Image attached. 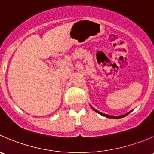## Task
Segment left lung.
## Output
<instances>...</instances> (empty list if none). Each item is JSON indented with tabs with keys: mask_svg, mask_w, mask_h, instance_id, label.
I'll list each match as a JSON object with an SVG mask.
<instances>
[{
	"mask_svg": "<svg viewBox=\"0 0 154 154\" xmlns=\"http://www.w3.org/2000/svg\"><path fill=\"white\" fill-rule=\"evenodd\" d=\"M89 105H90V104H89ZM90 107H92V108L93 109V110H95V112H97V113H99V114H101V116H104V117H108V118H121V117H126V115H128V114H129V113H131V112L132 111V110H130V111H129V112H128V113H125V114H123V115H120V116H110V115L105 114V113H101V112L98 111V110H95V109L94 108V107H92V106H91V105H90Z\"/></svg>",
	"mask_w": 154,
	"mask_h": 154,
	"instance_id": "obj_1",
	"label": "left lung"
}]
</instances>
